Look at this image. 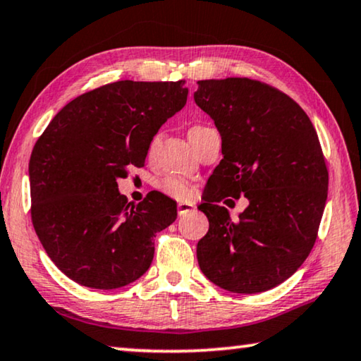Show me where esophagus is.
Masks as SVG:
<instances>
[{"label":"esophagus","instance_id":"obj_1","mask_svg":"<svg viewBox=\"0 0 361 361\" xmlns=\"http://www.w3.org/2000/svg\"><path fill=\"white\" fill-rule=\"evenodd\" d=\"M195 212V207H193L192 203H187V202H182L177 204V213H179V216H184V214H188Z\"/></svg>","mask_w":361,"mask_h":361}]
</instances>
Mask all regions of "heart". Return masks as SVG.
Listing matches in <instances>:
<instances>
[{"mask_svg":"<svg viewBox=\"0 0 361 361\" xmlns=\"http://www.w3.org/2000/svg\"><path fill=\"white\" fill-rule=\"evenodd\" d=\"M200 126L192 127V129H197ZM153 140L152 147L154 145ZM159 188L166 193V195H169L171 198H176V200H188L193 197V188L187 184L185 180L182 179H177V177H164V179L159 182Z\"/></svg>","mask_w":361,"mask_h":361,"instance_id":"heart-1","label":"heart"}]
</instances>
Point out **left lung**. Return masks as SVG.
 I'll return each mask as SVG.
<instances>
[{"label": "left lung", "instance_id": "1", "mask_svg": "<svg viewBox=\"0 0 361 361\" xmlns=\"http://www.w3.org/2000/svg\"><path fill=\"white\" fill-rule=\"evenodd\" d=\"M193 98L223 140L198 207L209 221L197 245L200 269L234 293L273 289L300 268L318 237L329 182L318 134L290 97L259 80H198ZM240 195L249 207L234 221L217 203Z\"/></svg>", "mask_w": 361, "mask_h": 361}]
</instances>
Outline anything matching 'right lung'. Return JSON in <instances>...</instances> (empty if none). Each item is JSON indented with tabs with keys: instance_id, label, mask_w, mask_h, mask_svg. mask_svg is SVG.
<instances>
[{
	"instance_id": "add662e5",
	"label": "right lung",
	"mask_w": 361,
	"mask_h": 361,
	"mask_svg": "<svg viewBox=\"0 0 361 361\" xmlns=\"http://www.w3.org/2000/svg\"><path fill=\"white\" fill-rule=\"evenodd\" d=\"M187 95L184 80L113 82L72 99L37 140L32 223L51 262L77 284L118 289L152 264L154 237L176 221V202L152 192L127 203L118 179L145 164L153 137Z\"/></svg>"
}]
</instances>
